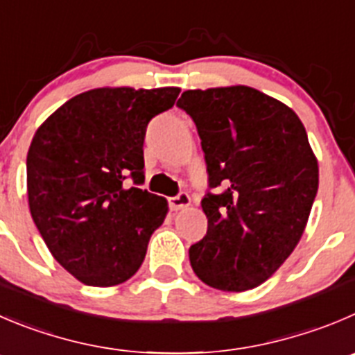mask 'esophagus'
<instances>
[{"mask_svg":"<svg viewBox=\"0 0 355 355\" xmlns=\"http://www.w3.org/2000/svg\"><path fill=\"white\" fill-rule=\"evenodd\" d=\"M190 204H191L190 195L184 193V191H181V193L175 195V197L168 198V207H171L172 211H181V209H187V207H190Z\"/></svg>","mask_w":355,"mask_h":355,"instance_id":"34e87169","label":"esophagus"}]
</instances>
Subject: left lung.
Here are the masks:
<instances>
[{
  "mask_svg": "<svg viewBox=\"0 0 355 355\" xmlns=\"http://www.w3.org/2000/svg\"><path fill=\"white\" fill-rule=\"evenodd\" d=\"M178 106L195 121L207 164V234L190 248L202 282L248 291L298 245L319 187L317 158L298 114L245 85L187 90Z\"/></svg>",
  "mask_w": 355,
  "mask_h": 355,
  "instance_id": "8db88e82",
  "label": "left lung"
}]
</instances>
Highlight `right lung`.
<instances>
[{
	"instance_id": "1",
	"label": "right lung",
	"mask_w": 355,
	"mask_h": 355,
	"mask_svg": "<svg viewBox=\"0 0 355 355\" xmlns=\"http://www.w3.org/2000/svg\"><path fill=\"white\" fill-rule=\"evenodd\" d=\"M178 96V87L94 89L36 130L28 151L33 221L53 258L83 284L129 281L164 223L167 200L139 188L143 144L151 118Z\"/></svg>"
}]
</instances>
